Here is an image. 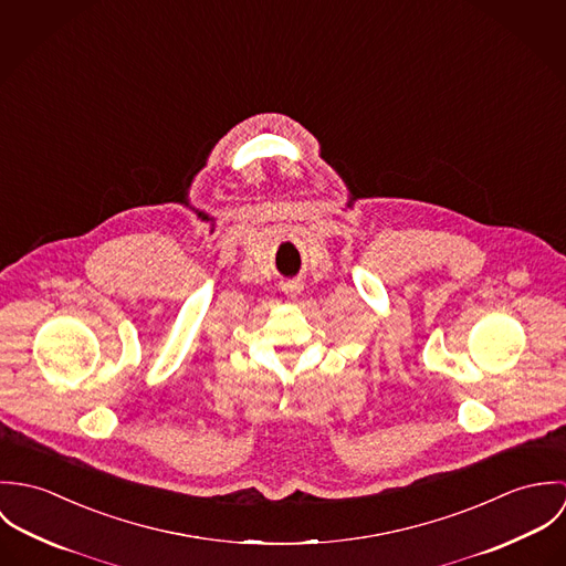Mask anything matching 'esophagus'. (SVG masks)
Wrapping results in <instances>:
<instances>
[{
	"label": "esophagus",
	"mask_w": 566,
	"mask_h": 566,
	"mask_svg": "<svg viewBox=\"0 0 566 566\" xmlns=\"http://www.w3.org/2000/svg\"><path fill=\"white\" fill-rule=\"evenodd\" d=\"M301 290H303V285H298V283H290V285L285 287L287 296H298V294H301Z\"/></svg>",
	"instance_id": "obj_1"
}]
</instances>
